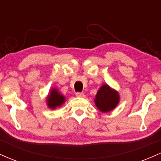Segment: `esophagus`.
<instances>
[{
    "instance_id": "obj_1",
    "label": "esophagus",
    "mask_w": 161,
    "mask_h": 161,
    "mask_svg": "<svg viewBox=\"0 0 161 161\" xmlns=\"http://www.w3.org/2000/svg\"><path fill=\"white\" fill-rule=\"evenodd\" d=\"M75 96L78 97H84V94H83L82 92H76V93H75Z\"/></svg>"
}]
</instances>
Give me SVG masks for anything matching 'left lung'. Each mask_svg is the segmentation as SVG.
<instances>
[{"instance_id": "8db88e82", "label": "left lung", "mask_w": 161, "mask_h": 161, "mask_svg": "<svg viewBox=\"0 0 161 161\" xmlns=\"http://www.w3.org/2000/svg\"><path fill=\"white\" fill-rule=\"evenodd\" d=\"M119 98L117 91L108 84H104L97 91L94 101L100 111L108 113L116 108L119 102Z\"/></svg>"}]
</instances>
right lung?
<instances>
[{
  "label": "right lung",
  "instance_id": "1",
  "mask_svg": "<svg viewBox=\"0 0 161 161\" xmlns=\"http://www.w3.org/2000/svg\"><path fill=\"white\" fill-rule=\"evenodd\" d=\"M66 97L63 95L57 88H52L46 97V104L47 108L55 110L65 103Z\"/></svg>",
  "mask_w": 161,
  "mask_h": 161
}]
</instances>
